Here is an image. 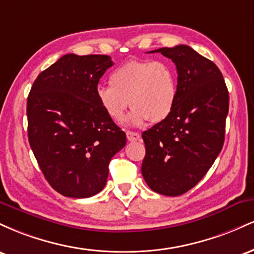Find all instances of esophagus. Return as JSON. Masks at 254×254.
<instances>
[{
    "label": "esophagus",
    "instance_id": "1",
    "mask_svg": "<svg viewBox=\"0 0 254 254\" xmlns=\"http://www.w3.org/2000/svg\"><path fill=\"white\" fill-rule=\"evenodd\" d=\"M127 139H129L130 142H135V141H138L139 138H141V135H139L138 132H135V131H127Z\"/></svg>",
    "mask_w": 254,
    "mask_h": 254
}]
</instances>
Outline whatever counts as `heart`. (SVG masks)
Returning <instances> with one entry per match:
<instances>
[{
    "mask_svg": "<svg viewBox=\"0 0 254 254\" xmlns=\"http://www.w3.org/2000/svg\"><path fill=\"white\" fill-rule=\"evenodd\" d=\"M110 86H99L95 97L109 118L122 122L127 107L129 122L142 125L160 123L173 112L178 99V76L167 61L132 60L110 74Z\"/></svg>",
    "mask_w": 254,
    "mask_h": 254,
    "instance_id": "heart-1",
    "label": "heart"
}]
</instances>
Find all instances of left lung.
I'll return each instance as SVG.
<instances>
[{"label":"left lung","mask_w":254,"mask_h":254,"mask_svg":"<svg viewBox=\"0 0 254 254\" xmlns=\"http://www.w3.org/2000/svg\"><path fill=\"white\" fill-rule=\"evenodd\" d=\"M178 72L172 115L142 133V176L153 191L180 196L200 179L223 147L229 94L220 69L188 45L161 48Z\"/></svg>","instance_id":"obj_1"}]
</instances>
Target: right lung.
Returning a JSON list of instances; mask_svg holds the SVG:
<instances>
[{"label":"right lung","mask_w":254,"mask_h":254,"mask_svg":"<svg viewBox=\"0 0 254 254\" xmlns=\"http://www.w3.org/2000/svg\"><path fill=\"white\" fill-rule=\"evenodd\" d=\"M113 65L107 55H64L40 72L27 98L28 141L44 177L65 197L88 198L106 185L127 135L99 106L95 90Z\"/></svg>","instance_id":"1"}]
</instances>
